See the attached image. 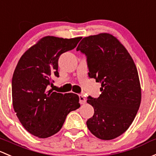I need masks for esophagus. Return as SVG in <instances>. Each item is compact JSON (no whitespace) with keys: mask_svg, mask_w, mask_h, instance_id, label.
<instances>
[{"mask_svg":"<svg viewBox=\"0 0 156 156\" xmlns=\"http://www.w3.org/2000/svg\"><path fill=\"white\" fill-rule=\"evenodd\" d=\"M79 101H80V103H81V104H85L87 101V100H86V99H85V97L83 96V95H79Z\"/></svg>","mask_w":156,"mask_h":156,"instance_id":"34e87169","label":"esophagus"}]
</instances>
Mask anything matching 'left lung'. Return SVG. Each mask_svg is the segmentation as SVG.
I'll list each match as a JSON object with an SVG mask.
<instances>
[{
  "label": "left lung",
  "instance_id": "obj_1",
  "mask_svg": "<svg viewBox=\"0 0 156 156\" xmlns=\"http://www.w3.org/2000/svg\"><path fill=\"white\" fill-rule=\"evenodd\" d=\"M77 51L85 54L90 78L101 83L99 97H88L94 114L87 121L93 135L105 140L119 137L133 122L141 88L133 59L113 35L101 33L83 38Z\"/></svg>",
  "mask_w": 156,
  "mask_h": 156
}]
</instances>
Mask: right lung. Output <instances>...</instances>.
<instances>
[{"instance_id":"1","label":"right lung","mask_w":156,"mask_h":156,"mask_svg":"<svg viewBox=\"0 0 156 156\" xmlns=\"http://www.w3.org/2000/svg\"><path fill=\"white\" fill-rule=\"evenodd\" d=\"M81 38L42 37L18 62L12 80V105L22 125L33 135H54L69 113L80 107L78 95L54 92L49 86L52 75L59 77V57L75 48Z\"/></svg>"}]
</instances>
